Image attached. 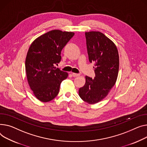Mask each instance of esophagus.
Masks as SVG:
<instances>
[{"label":"esophagus","instance_id":"1","mask_svg":"<svg viewBox=\"0 0 147 147\" xmlns=\"http://www.w3.org/2000/svg\"><path fill=\"white\" fill-rule=\"evenodd\" d=\"M71 74H72V76L73 77H77V76H80L79 74H77V73H73Z\"/></svg>","mask_w":147,"mask_h":147}]
</instances>
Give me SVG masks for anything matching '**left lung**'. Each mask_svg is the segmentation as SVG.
Segmentation results:
<instances>
[{
	"label": "left lung",
	"mask_w": 147,
	"mask_h": 147,
	"mask_svg": "<svg viewBox=\"0 0 147 147\" xmlns=\"http://www.w3.org/2000/svg\"><path fill=\"white\" fill-rule=\"evenodd\" d=\"M90 63H94L95 77L86 76V83L80 88L81 99L89 104L103 100L115 85L119 71V54L115 44L98 31L85 32Z\"/></svg>",
	"instance_id": "1"
}]
</instances>
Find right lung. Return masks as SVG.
Here are the masks:
<instances>
[{"label": "right lung", "mask_w": 147, "mask_h": 147, "mask_svg": "<svg viewBox=\"0 0 147 147\" xmlns=\"http://www.w3.org/2000/svg\"><path fill=\"white\" fill-rule=\"evenodd\" d=\"M72 32L53 30L35 40L25 60L27 80L36 98L43 102L54 99L68 73L55 68L61 61V51L74 36Z\"/></svg>", "instance_id": "obj_1"}]
</instances>
